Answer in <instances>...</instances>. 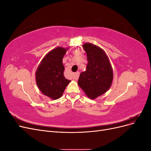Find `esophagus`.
<instances>
[{
  "label": "esophagus",
  "mask_w": 151,
  "mask_h": 151,
  "mask_svg": "<svg viewBox=\"0 0 151 151\" xmlns=\"http://www.w3.org/2000/svg\"><path fill=\"white\" fill-rule=\"evenodd\" d=\"M79 74H80V73L79 72H76V74H75V75H74V79H75V80H77L79 79Z\"/></svg>",
  "instance_id": "34e87169"
}]
</instances>
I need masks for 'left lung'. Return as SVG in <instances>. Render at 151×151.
<instances>
[{
	"label": "left lung",
	"mask_w": 151,
	"mask_h": 151,
	"mask_svg": "<svg viewBox=\"0 0 151 151\" xmlns=\"http://www.w3.org/2000/svg\"><path fill=\"white\" fill-rule=\"evenodd\" d=\"M83 48L87 54L88 65L81 73L78 84L90 99H95L109 89L113 79V69L104 50L96 45L86 43Z\"/></svg>",
	"instance_id": "8db88e82"
}]
</instances>
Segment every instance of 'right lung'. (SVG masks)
Returning a JSON list of instances; mask_svg holds the SVG:
<instances>
[{
  "label": "right lung",
  "mask_w": 151,
  "mask_h": 151,
  "mask_svg": "<svg viewBox=\"0 0 151 151\" xmlns=\"http://www.w3.org/2000/svg\"><path fill=\"white\" fill-rule=\"evenodd\" d=\"M67 50L62 47L52 50L45 56L36 71V82L39 89L52 99L60 98L70 82L63 75L65 67L62 59Z\"/></svg>",
  "instance_id": "1"
}]
</instances>
